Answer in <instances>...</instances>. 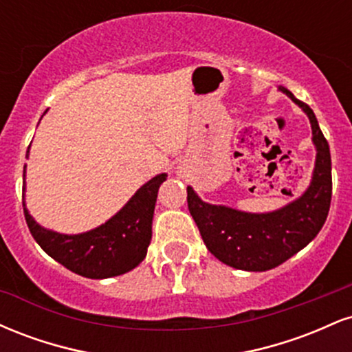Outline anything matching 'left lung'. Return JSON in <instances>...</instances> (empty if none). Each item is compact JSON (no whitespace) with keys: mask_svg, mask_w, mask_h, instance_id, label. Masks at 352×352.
Returning <instances> with one entry per match:
<instances>
[{"mask_svg":"<svg viewBox=\"0 0 352 352\" xmlns=\"http://www.w3.org/2000/svg\"><path fill=\"white\" fill-rule=\"evenodd\" d=\"M283 94L308 116L316 148L313 177L301 197L285 207L266 213L241 212L227 205H212L187 187L190 215L195 220L204 243L221 263L245 272H266L314 240L324 225L331 205V153L328 140L308 104L298 100L286 87Z\"/></svg>","mask_w":352,"mask_h":352,"instance_id":"obj_1","label":"left lung"}]
</instances>
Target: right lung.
<instances>
[{"instance_id":"obj_1","label":"right lung","mask_w":352,"mask_h":352,"mask_svg":"<svg viewBox=\"0 0 352 352\" xmlns=\"http://www.w3.org/2000/svg\"><path fill=\"white\" fill-rule=\"evenodd\" d=\"M30 157V148L26 159ZM23 192L26 190V165L23 172ZM167 180V173H159L144 184L131 200L106 223L78 233L64 235L41 227L26 208L23 193L24 218L38 245L66 266L72 273L91 280H104L124 274L142 263L152 240V218L159 187Z\"/></svg>"}]
</instances>
